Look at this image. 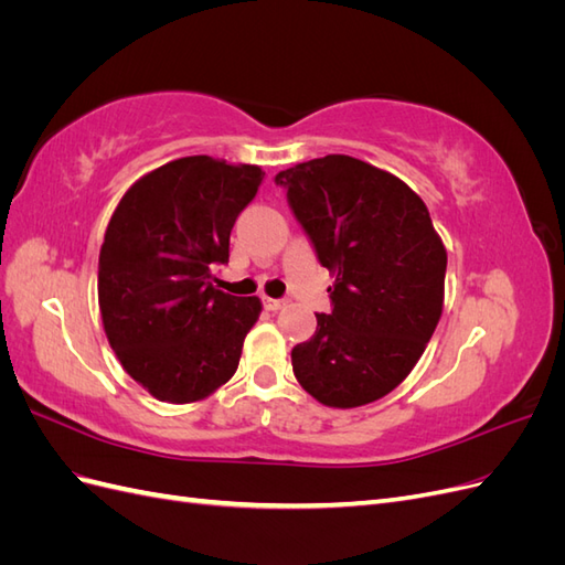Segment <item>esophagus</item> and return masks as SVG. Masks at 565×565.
Segmentation results:
<instances>
[{
  "mask_svg": "<svg viewBox=\"0 0 565 565\" xmlns=\"http://www.w3.org/2000/svg\"><path fill=\"white\" fill-rule=\"evenodd\" d=\"M262 303H264V309L266 311H278V309H282V299H270V297H264L262 299Z\"/></svg>",
  "mask_w": 565,
  "mask_h": 565,
  "instance_id": "1",
  "label": "esophagus"
}]
</instances>
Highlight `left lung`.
<instances>
[{"label": "left lung", "instance_id": "1", "mask_svg": "<svg viewBox=\"0 0 565 565\" xmlns=\"http://www.w3.org/2000/svg\"><path fill=\"white\" fill-rule=\"evenodd\" d=\"M334 273L332 311L292 349L297 382L330 407L386 396L419 361L443 311L448 254L422 198L382 169L324 156L276 174Z\"/></svg>", "mask_w": 565, "mask_h": 565}]
</instances>
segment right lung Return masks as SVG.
Instances as JSON below:
<instances>
[{"mask_svg": "<svg viewBox=\"0 0 565 565\" xmlns=\"http://www.w3.org/2000/svg\"><path fill=\"white\" fill-rule=\"evenodd\" d=\"M262 181L256 164L191 156L117 204L98 256L100 318L129 377L158 401L210 396L241 363L262 301L221 292L212 270L228 264L233 224Z\"/></svg>", "mask_w": 565, "mask_h": 565, "instance_id": "1", "label": "right lung"}]
</instances>
